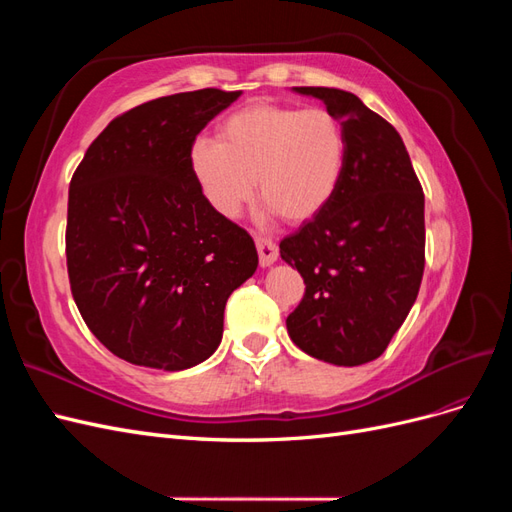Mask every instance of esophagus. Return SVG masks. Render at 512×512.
Returning a JSON list of instances; mask_svg holds the SVG:
<instances>
[{
  "instance_id": "34e87169",
  "label": "esophagus",
  "mask_w": 512,
  "mask_h": 512,
  "mask_svg": "<svg viewBox=\"0 0 512 512\" xmlns=\"http://www.w3.org/2000/svg\"><path fill=\"white\" fill-rule=\"evenodd\" d=\"M256 247H258V256H260V267H271L277 260V245L267 239H258Z\"/></svg>"
}]
</instances>
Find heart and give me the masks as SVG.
<instances>
[{
  "label": "heart",
  "mask_w": 512,
  "mask_h": 512,
  "mask_svg": "<svg viewBox=\"0 0 512 512\" xmlns=\"http://www.w3.org/2000/svg\"><path fill=\"white\" fill-rule=\"evenodd\" d=\"M346 130L327 108L258 102L228 115L218 143L200 138L190 149L192 173L213 211L237 218L258 196L267 213L305 224L327 209L342 185Z\"/></svg>",
  "instance_id": "1"
}]
</instances>
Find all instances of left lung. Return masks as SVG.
Returning a JSON list of instances; mask_svg holds the SVG:
<instances>
[{
	"instance_id": "8db88e82",
	"label": "left lung",
	"mask_w": 512,
	"mask_h": 512,
	"mask_svg": "<svg viewBox=\"0 0 512 512\" xmlns=\"http://www.w3.org/2000/svg\"><path fill=\"white\" fill-rule=\"evenodd\" d=\"M324 102L346 130L348 158L333 203L280 243L305 294L288 335L318 361L378 359L412 309L425 269V196L404 141L350 91L292 87Z\"/></svg>"
}]
</instances>
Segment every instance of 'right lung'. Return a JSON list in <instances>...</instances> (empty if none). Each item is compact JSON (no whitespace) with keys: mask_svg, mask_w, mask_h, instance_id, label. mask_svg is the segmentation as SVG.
Returning <instances> with one entry per match:
<instances>
[{"mask_svg":"<svg viewBox=\"0 0 512 512\" xmlns=\"http://www.w3.org/2000/svg\"><path fill=\"white\" fill-rule=\"evenodd\" d=\"M241 91L198 89L119 115L89 145L68 194L76 307L119 359L181 371L218 350L226 301L258 267L252 237L213 211L190 149Z\"/></svg>","mask_w":512,"mask_h":512,"instance_id":"1","label":"right lung"}]
</instances>
